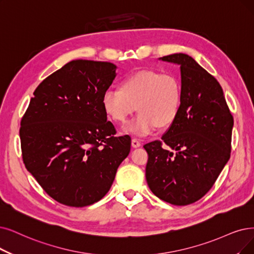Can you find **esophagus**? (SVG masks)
I'll return each mask as SVG.
<instances>
[{
    "label": "esophagus",
    "instance_id": "34e87169",
    "mask_svg": "<svg viewBox=\"0 0 254 254\" xmlns=\"http://www.w3.org/2000/svg\"><path fill=\"white\" fill-rule=\"evenodd\" d=\"M131 145H132L133 148H138V147H140L141 144L137 138H132V140H131Z\"/></svg>",
    "mask_w": 254,
    "mask_h": 254
}]
</instances>
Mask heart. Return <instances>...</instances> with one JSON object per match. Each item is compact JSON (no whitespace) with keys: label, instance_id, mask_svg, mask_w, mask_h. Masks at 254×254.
<instances>
[{"label":"heart","instance_id":"b5f03b06","mask_svg":"<svg viewBox=\"0 0 254 254\" xmlns=\"http://www.w3.org/2000/svg\"><path fill=\"white\" fill-rule=\"evenodd\" d=\"M182 102L181 84L171 74L141 69L125 77L119 89L109 88L102 96L105 115L116 124H125L136 111L137 118L125 132L146 136L158 128L166 129L177 120Z\"/></svg>","mask_w":254,"mask_h":254}]
</instances>
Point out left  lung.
I'll list each match as a JSON object with an SVG mask.
<instances>
[{"label":"left lung","mask_w":254,"mask_h":254,"mask_svg":"<svg viewBox=\"0 0 254 254\" xmlns=\"http://www.w3.org/2000/svg\"><path fill=\"white\" fill-rule=\"evenodd\" d=\"M180 65L181 109L161 140L146 144V179L153 194L189 205L214 186L230 157L233 118L217 79L187 54L159 58Z\"/></svg>","instance_id":"8db88e82"}]
</instances>
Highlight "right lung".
Instances as JSON below:
<instances>
[{
    "instance_id": "obj_1",
    "label": "right lung",
    "mask_w": 254,
    "mask_h": 254,
    "mask_svg": "<svg viewBox=\"0 0 254 254\" xmlns=\"http://www.w3.org/2000/svg\"><path fill=\"white\" fill-rule=\"evenodd\" d=\"M116 69L105 62H69L36 87L22 118L25 167L59 203L83 207L102 199L129 154L130 136H115L102 107Z\"/></svg>"
}]
</instances>
